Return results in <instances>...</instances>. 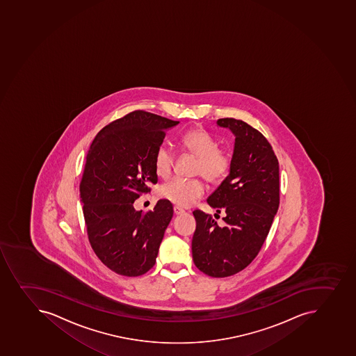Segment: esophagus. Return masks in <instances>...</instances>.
I'll use <instances>...</instances> for the list:
<instances>
[{
    "mask_svg": "<svg viewBox=\"0 0 356 356\" xmlns=\"http://www.w3.org/2000/svg\"><path fill=\"white\" fill-rule=\"evenodd\" d=\"M174 213L177 214V216H179V214L184 213V210L181 209V207H174Z\"/></svg>",
    "mask_w": 356,
    "mask_h": 356,
    "instance_id": "obj_1",
    "label": "esophagus"
}]
</instances>
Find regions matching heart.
Wrapping results in <instances>:
<instances>
[{
    "label": "heart",
    "mask_w": 356,
    "mask_h": 356,
    "mask_svg": "<svg viewBox=\"0 0 356 356\" xmlns=\"http://www.w3.org/2000/svg\"><path fill=\"white\" fill-rule=\"evenodd\" d=\"M186 152L196 156L195 174L202 175L207 182L219 183L227 177L232 168V156L226 149H219L218 142L202 128L193 129L181 138ZM174 156L168 146H158L153 158L154 172L161 179L170 177L173 170ZM204 195V186L198 179H175L159 188V196L177 207H191Z\"/></svg>",
    "instance_id": "obj_1"
}]
</instances>
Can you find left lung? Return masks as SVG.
I'll use <instances>...</instances> for the list:
<instances>
[{
  "mask_svg": "<svg viewBox=\"0 0 356 356\" xmlns=\"http://www.w3.org/2000/svg\"><path fill=\"white\" fill-rule=\"evenodd\" d=\"M217 124L235 136L228 177L207 198L222 211L218 225L211 214L193 211V263L213 278L236 275L254 261L268 236L279 207V163L261 132L241 120L219 119Z\"/></svg>",
  "mask_w": 356,
  "mask_h": 356,
  "instance_id": "1",
  "label": "left lung"
}]
</instances>
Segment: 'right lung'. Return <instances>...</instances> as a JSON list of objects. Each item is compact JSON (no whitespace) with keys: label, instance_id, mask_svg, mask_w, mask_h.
I'll return each instance as SVG.
<instances>
[{"label":"right lung","instance_id":"1","mask_svg":"<svg viewBox=\"0 0 356 356\" xmlns=\"http://www.w3.org/2000/svg\"><path fill=\"white\" fill-rule=\"evenodd\" d=\"M177 124L135 111L102 128L88 149L79 184L88 241L99 259L118 275L138 277L156 263L173 205L160 200L143 213L134 203L158 182L154 152L167 129Z\"/></svg>","mask_w":356,"mask_h":356}]
</instances>
